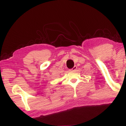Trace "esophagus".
<instances>
[{
  "mask_svg": "<svg viewBox=\"0 0 126 126\" xmlns=\"http://www.w3.org/2000/svg\"><path fill=\"white\" fill-rule=\"evenodd\" d=\"M77 69V67L76 65H74V67L72 68V70H75Z\"/></svg>",
  "mask_w": 126,
  "mask_h": 126,
  "instance_id": "1",
  "label": "esophagus"
}]
</instances>
